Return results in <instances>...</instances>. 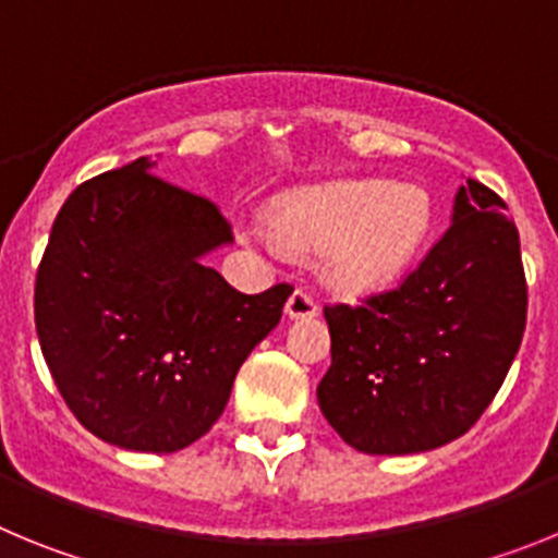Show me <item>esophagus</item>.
<instances>
[{
    "label": "esophagus",
    "mask_w": 558,
    "mask_h": 558,
    "mask_svg": "<svg viewBox=\"0 0 558 558\" xmlns=\"http://www.w3.org/2000/svg\"><path fill=\"white\" fill-rule=\"evenodd\" d=\"M284 313H288L290 318H313V315L318 313V302H315L307 290L299 288L290 293L288 304H284Z\"/></svg>",
    "instance_id": "obj_1"
}]
</instances>
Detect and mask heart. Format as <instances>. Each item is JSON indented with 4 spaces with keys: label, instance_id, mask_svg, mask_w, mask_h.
<instances>
[{
    "label": "heart",
    "instance_id": "obj_1",
    "mask_svg": "<svg viewBox=\"0 0 558 558\" xmlns=\"http://www.w3.org/2000/svg\"><path fill=\"white\" fill-rule=\"evenodd\" d=\"M276 236L302 251H329V282L366 293L391 282L430 226V198L391 181H338L310 190L276 211Z\"/></svg>",
    "mask_w": 558,
    "mask_h": 558
}]
</instances>
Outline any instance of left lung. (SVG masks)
<instances>
[{
	"label": "left lung",
	"mask_w": 558,
	"mask_h": 558,
	"mask_svg": "<svg viewBox=\"0 0 558 558\" xmlns=\"http://www.w3.org/2000/svg\"><path fill=\"white\" fill-rule=\"evenodd\" d=\"M525 313L514 220L497 192L466 179L450 229L397 288L324 307L332 366L318 383L322 413L368 456L456 441L500 391Z\"/></svg>",
	"instance_id": "8db88e82"
}]
</instances>
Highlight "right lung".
Returning <instances> with one entry per match:
<instances>
[{"label": "right lung", "instance_id": "add662e5", "mask_svg": "<svg viewBox=\"0 0 558 558\" xmlns=\"http://www.w3.org/2000/svg\"><path fill=\"white\" fill-rule=\"evenodd\" d=\"M211 201L142 159L83 181L36 274L49 374L88 433L136 452L198 441L251 349L282 318L288 282L240 293L204 254L229 243Z\"/></svg>", "mask_w": 558, "mask_h": 558}]
</instances>
